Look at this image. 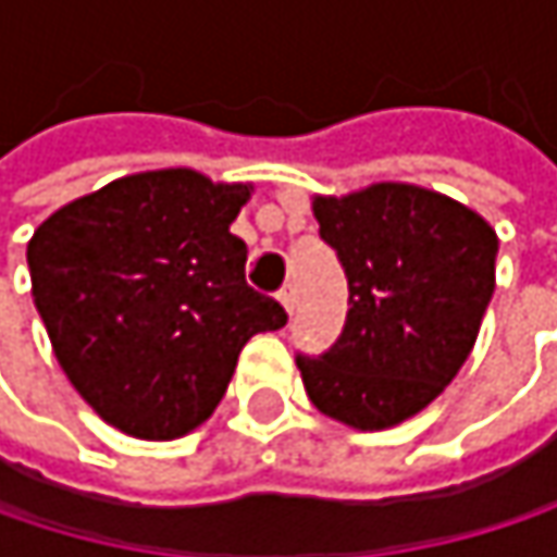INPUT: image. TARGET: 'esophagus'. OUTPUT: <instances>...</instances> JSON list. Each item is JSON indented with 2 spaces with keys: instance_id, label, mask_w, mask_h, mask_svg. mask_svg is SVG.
<instances>
[{
  "instance_id": "obj_1",
  "label": "esophagus",
  "mask_w": 557,
  "mask_h": 557,
  "mask_svg": "<svg viewBox=\"0 0 557 557\" xmlns=\"http://www.w3.org/2000/svg\"><path fill=\"white\" fill-rule=\"evenodd\" d=\"M280 302H283V309L293 315V309H296V286H293V283H286V286L280 289Z\"/></svg>"
}]
</instances>
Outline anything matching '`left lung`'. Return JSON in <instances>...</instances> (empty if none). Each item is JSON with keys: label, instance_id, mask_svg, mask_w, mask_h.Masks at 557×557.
I'll return each mask as SVG.
<instances>
[{"label": "left lung", "instance_id": "1", "mask_svg": "<svg viewBox=\"0 0 557 557\" xmlns=\"http://www.w3.org/2000/svg\"><path fill=\"white\" fill-rule=\"evenodd\" d=\"M312 215L348 274V319L325 355L296 358L302 387L348 429L399 425L468 361L497 286L500 238L465 202L393 180L312 196Z\"/></svg>", "mask_w": 557, "mask_h": 557}]
</instances>
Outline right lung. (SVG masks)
I'll return each mask as SVG.
<instances>
[{
  "label": "right lung",
  "mask_w": 557,
  "mask_h": 557,
  "mask_svg": "<svg viewBox=\"0 0 557 557\" xmlns=\"http://www.w3.org/2000/svg\"><path fill=\"white\" fill-rule=\"evenodd\" d=\"M251 183L145 170L48 215L28 242L32 296L73 389L112 429L170 442L202 425L277 299L245 283L232 222Z\"/></svg>",
  "instance_id": "add662e5"
}]
</instances>
